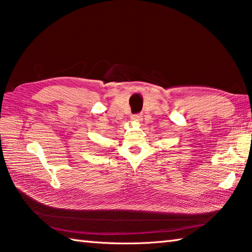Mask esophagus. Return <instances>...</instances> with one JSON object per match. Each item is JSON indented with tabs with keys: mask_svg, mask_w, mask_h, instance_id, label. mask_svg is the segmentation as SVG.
I'll use <instances>...</instances> for the list:
<instances>
[{
	"mask_svg": "<svg viewBox=\"0 0 252 252\" xmlns=\"http://www.w3.org/2000/svg\"><path fill=\"white\" fill-rule=\"evenodd\" d=\"M142 119V116L141 114H139V113H136V114H133V116L131 117V120L132 121H140Z\"/></svg>",
	"mask_w": 252,
	"mask_h": 252,
	"instance_id": "esophagus-1",
	"label": "esophagus"
}]
</instances>
